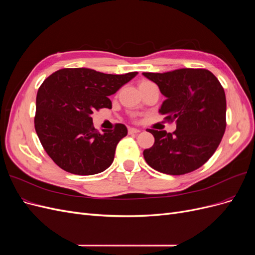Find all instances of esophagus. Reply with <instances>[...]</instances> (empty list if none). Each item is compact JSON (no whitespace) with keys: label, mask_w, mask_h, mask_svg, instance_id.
Masks as SVG:
<instances>
[{"label":"esophagus","mask_w":255,"mask_h":255,"mask_svg":"<svg viewBox=\"0 0 255 255\" xmlns=\"http://www.w3.org/2000/svg\"><path fill=\"white\" fill-rule=\"evenodd\" d=\"M140 130L138 129V128H128V134H137V133H139Z\"/></svg>","instance_id":"esophagus-1"}]
</instances>
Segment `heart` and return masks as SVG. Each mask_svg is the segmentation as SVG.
<instances>
[{
  "label": "heart",
  "mask_w": 255,
  "mask_h": 255,
  "mask_svg": "<svg viewBox=\"0 0 255 255\" xmlns=\"http://www.w3.org/2000/svg\"><path fill=\"white\" fill-rule=\"evenodd\" d=\"M144 83H148V81H141L140 83H139V86H140V85H142V84H144Z\"/></svg>",
  "instance_id": "1"
}]
</instances>
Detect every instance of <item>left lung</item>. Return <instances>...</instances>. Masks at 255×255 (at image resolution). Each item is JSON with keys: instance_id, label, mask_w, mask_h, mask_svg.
<instances>
[{"instance_id": "left-lung-1", "label": "left lung", "mask_w": 255, "mask_h": 255, "mask_svg": "<svg viewBox=\"0 0 255 255\" xmlns=\"http://www.w3.org/2000/svg\"><path fill=\"white\" fill-rule=\"evenodd\" d=\"M142 74L166 97L159 114L166 116V121L176 122L173 133L148 128L155 141L143 151L146 164L171 175L195 171L211 158L225 134L227 101L223 87L206 69Z\"/></svg>"}]
</instances>
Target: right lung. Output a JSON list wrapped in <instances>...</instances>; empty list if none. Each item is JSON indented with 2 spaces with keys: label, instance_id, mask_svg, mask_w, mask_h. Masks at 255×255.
Segmentation results:
<instances>
[{
  "label": "right lung",
  "instance_id": "1",
  "mask_svg": "<svg viewBox=\"0 0 255 255\" xmlns=\"http://www.w3.org/2000/svg\"><path fill=\"white\" fill-rule=\"evenodd\" d=\"M138 72L105 74L87 68H65L52 73L38 89L35 129L45 152L63 170L79 175L104 171L128 128L116 123L100 133L91 115L112 109L110 96Z\"/></svg>",
  "mask_w": 255,
  "mask_h": 255
}]
</instances>
